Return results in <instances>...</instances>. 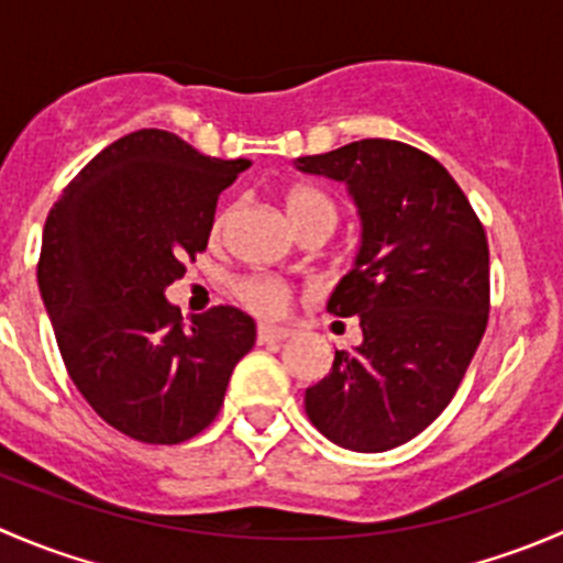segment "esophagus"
<instances>
[{
  "label": "esophagus",
  "instance_id": "esophagus-1",
  "mask_svg": "<svg viewBox=\"0 0 563 563\" xmlns=\"http://www.w3.org/2000/svg\"><path fill=\"white\" fill-rule=\"evenodd\" d=\"M288 329H280V327H258V345H280L283 340L288 338Z\"/></svg>",
  "mask_w": 563,
  "mask_h": 563
}]
</instances>
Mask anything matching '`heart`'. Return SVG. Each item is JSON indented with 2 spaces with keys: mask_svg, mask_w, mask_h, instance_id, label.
Wrapping results in <instances>:
<instances>
[{
  "mask_svg": "<svg viewBox=\"0 0 563 563\" xmlns=\"http://www.w3.org/2000/svg\"><path fill=\"white\" fill-rule=\"evenodd\" d=\"M286 212H288V220H291L294 229H297L299 234L308 229H327L329 234H332L334 225H338L340 220L338 203H334L327 192L313 190V187H299V190L288 192ZM223 225H225V214H218L212 225L214 234H220ZM234 294L250 313L261 318L283 316L288 308V299H291V291H288L286 283L266 275L242 277V280L234 286Z\"/></svg>",
  "mask_w": 563,
  "mask_h": 563,
  "instance_id": "1",
  "label": "heart"
}]
</instances>
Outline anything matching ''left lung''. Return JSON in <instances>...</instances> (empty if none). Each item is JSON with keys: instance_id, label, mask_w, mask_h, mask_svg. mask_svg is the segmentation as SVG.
<instances>
[{"instance_id": "left-lung-1", "label": "left lung", "mask_w": 563, "mask_h": 563, "mask_svg": "<svg viewBox=\"0 0 563 563\" xmlns=\"http://www.w3.org/2000/svg\"><path fill=\"white\" fill-rule=\"evenodd\" d=\"M297 168L343 181L362 220L354 266L327 302L360 318L362 343L334 351L305 411L343 450H395L450 406L485 334V229L450 172L400 141L362 139Z\"/></svg>"}]
</instances>
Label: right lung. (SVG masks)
Instances as JSON below:
<instances>
[{"label":"right lung","instance_id":"1","mask_svg":"<svg viewBox=\"0 0 563 563\" xmlns=\"http://www.w3.org/2000/svg\"><path fill=\"white\" fill-rule=\"evenodd\" d=\"M245 168L146 128L95 155L51 207L37 286L56 345L84 400L130 439L181 444L209 428L253 349L255 321L240 308L185 323L166 299Z\"/></svg>","mask_w":563,"mask_h":563}]
</instances>
